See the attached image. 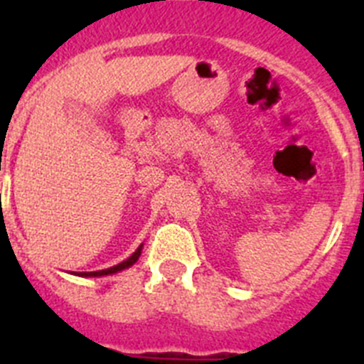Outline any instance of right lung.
Here are the masks:
<instances>
[{"label": "right lung", "mask_w": 364, "mask_h": 364, "mask_svg": "<svg viewBox=\"0 0 364 364\" xmlns=\"http://www.w3.org/2000/svg\"><path fill=\"white\" fill-rule=\"evenodd\" d=\"M142 247H144V244H140V246L136 247V252H134L129 259H125L124 262H120V264L111 266V268H107V269H100V272H78V273H74V275H78V277H104V275H112V273H118V272H122V269L131 268V266H133L134 262L138 260L140 253H142Z\"/></svg>", "instance_id": "1"}]
</instances>
